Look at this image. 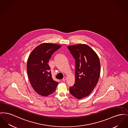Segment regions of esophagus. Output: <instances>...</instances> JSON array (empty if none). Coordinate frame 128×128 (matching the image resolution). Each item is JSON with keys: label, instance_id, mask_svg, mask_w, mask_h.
<instances>
[{"label": "esophagus", "instance_id": "esophagus-1", "mask_svg": "<svg viewBox=\"0 0 128 128\" xmlns=\"http://www.w3.org/2000/svg\"><path fill=\"white\" fill-rule=\"evenodd\" d=\"M66 80V77H64L63 78V79H62V81H63V82H65Z\"/></svg>", "mask_w": 128, "mask_h": 128}]
</instances>
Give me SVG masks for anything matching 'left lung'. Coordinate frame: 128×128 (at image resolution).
Listing matches in <instances>:
<instances>
[{"instance_id": "1", "label": "left lung", "mask_w": 128, "mask_h": 128, "mask_svg": "<svg viewBox=\"0 0 128 128\" xmlns=\"http://www.w3.org/2000/svg\"><path fill=\"white\" fill-rule=\"evenodd\" d=\"M68 49L75 60L74 84L70 93L77 99L88 96L96 86L100 78V61L97 54L88 45H69Z\"/></svg>"}]
</instances>
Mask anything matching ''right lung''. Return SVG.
Instances as JSON below:
<instances>
[{
	"label": "right lung",
	"mask_w": 128,
	"mask_h": 128,
	"mask_svg": "<svg viewBox=\"0 0 128 128\" xmlns=\"http://www.w3.org/2000/svg\"><path fill=\"white\" fill-rule=\"evenodd\" d=\"M61 45L43 43L31 53L27 62V72L30 84L38 94L47 96L55 91L58 83L52 78L48 64L52 54Z\"/></svg>",
	"instance_id": "add662e5"
}]
</instances>
